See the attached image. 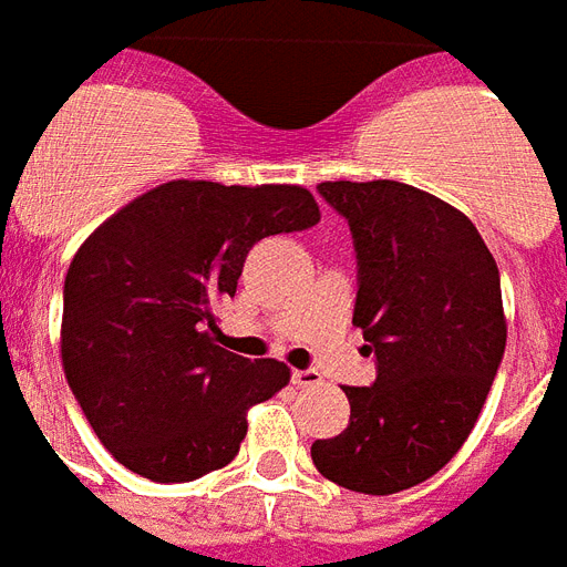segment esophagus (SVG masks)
Instances as JSON below:
<instances>
[{"label":"esophagus","instance_id":"obj_1","mask_svg":"<svg viewBox=\"0 0 567 567\" xmlns=\"http://www.w3.org/2000/svg\"><path fill=\"white\" fill-rule=\"evenodd\" d=\"M320 373L318 371H293L291 373V382L297 388H311V385H320Z\"/></svg>","mask_w":567,"mask_h":567}]
</instances>
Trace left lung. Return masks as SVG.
<instances>
[{"label": "left lung", "instance_id": "left-lung-1", "mask_svg": "<svg viewBox=\"0 0 567 567\" xmlns=\"http://www.w3.org/2000/svg\"><path fill=\"white\" fill-rule=\"evenodd\" d=\"M353 231V323L377 382L344 385L350 423L311 444L320 474L350 492L396 494L465 444L506 350L497 261L465 214L391 179L320 182Z\"/></svg>", "mask_w": 567, "mask_h": 567}]
</instances>
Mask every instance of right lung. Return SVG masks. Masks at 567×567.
<instances>
[{"label":"right lung","instance_id":"right-lung-1","mask_svg":"<svg viewBox=\"0 0 567 567\" xmlns=\"http://www.w3.org/2000/svg\"><path fill=\"white\" fill-rule=\"evenodd\" d=\"M320 220L300 185L176 179L84 240L64 279L61 362L96 439L153 483L229 465L249 405L291 379L276 359L214 344V306L235 297L252 244Z\"/></svg>","mask_w":567,"mask_h":567}]
</instances>
